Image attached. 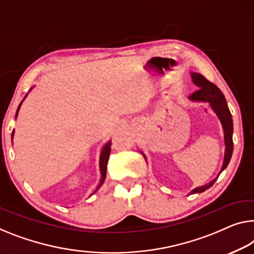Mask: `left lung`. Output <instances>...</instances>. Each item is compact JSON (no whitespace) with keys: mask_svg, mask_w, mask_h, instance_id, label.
<instances>
[{"mask_svg":"<svg viewBox=\"0 0 254 254\" xmlns=\"http://www.w3.org/2000/svg\"><path fill=\"white\" fill-rule=\"evenodd\" d=\"M190 76L192 79V83L195 85L198 86V90L195 91L191 96L188 97L189 100L191 101H200V103H207L212 108V111L215 113V115L218 116L219 121H220L222 130H224V138H225V157H224V164H222L220 173L224 171L227 168V165L229 164L230 158H232L233 155V149H234V143H233V119L232 114H230V111L228 108V105H227V101L225 99V96L222 92L219 90L218 86H215L213 83L200 75L198 73H195V71H190ZM143 157L146 156L145 154L142 153ZM219 173V175H220ZM217 178L210 181L207 185H204V186L197 187L192 189L190 191L191 194H199V192L205 191L206 189H209L212 185L215 183Z\"/></svg>","mask_w":254,"mask_h":254,"instance_id":"obj_1","label":"left lung"}]
</instances>
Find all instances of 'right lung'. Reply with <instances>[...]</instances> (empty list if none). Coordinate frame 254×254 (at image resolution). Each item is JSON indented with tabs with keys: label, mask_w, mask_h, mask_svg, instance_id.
<instances>
[{
	"label": "right lung",
	"mask_w": 254,
	"mask_h": 254,
	"mask_svg": "<svg viewBox=\"0 0 254 254\" xmlns=\"http://www.w3.org/2000/svg\"><path fill=\"white\" fill-rule=\"evenodd\" d=\"M27 96V94H26ZM22 104V101L20 103V105H19V107L17 109V113H16V119L18 116V112L19 109H20V106ZM13 133H14V130L12 132V135H11V138H13ZM111 145H112V141H108L106 145L104 146V148L101 149V153H100V158H99V169H100V175H101V179H100V183L99 185H98V187L96 190H94L92 194H94L98 189H99L101 187V185L104 184V181L106 179V171H107V163H108V158H109V154H111ZM91 194V195H92Z\"/></svg>",
	"instance_id": "1"
}]
</instances>
